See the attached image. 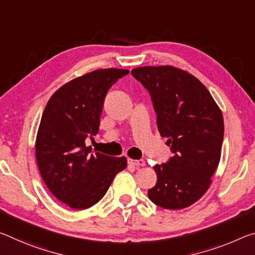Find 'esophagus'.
Listing matches in <instances>:
<instances>
[{
  "label": "esophagus",
  "instance_id": "1",
  "mask_svg": "<svg viewBox=\"0 0 255 255\" xmlns=\"http://www.w3.org/2000/svg\"><path fill=\"white\" fill-rule=\"evenodd\" d=\"M128 164L131 165L134 168H139L145 165V161L144 160H132V159H128Z\"/></svg>",
  "mask_w": 255,
  "mask_h": 255
}]
</instances>
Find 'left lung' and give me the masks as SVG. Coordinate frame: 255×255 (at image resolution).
<instances>
[{"label":"left lung","instance_id":"1","mask_svg":"<svg viewBox=\"0 0 255 255\" xmlns=\"http://www.w3.org/2000/svg\"><path fill=\"white\" fill-rule=\"evenodd\" d=\"M146 88L160 135L173 156L156 164L157 180L148 199L169 210L187 208L208 191L219 164L224 118L208 88L193 75L171 66L131 70Z\"/></svg>","mask_w":255,"mask_h":255}]
</instances>
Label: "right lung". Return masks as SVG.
Returning <instances> with one entry per match:
<instances>
[{"instance_id":"right-lung-1","label":"right lung","mask_w":255,"mask_h":255,"mask_svg":"<svg viewBox=\"0 0 255 255\" xmlns=\"http://www.w3.org/2000/svg\"><path fill=\"white\" fill-rule=\"evenodd\" d=\"M128 74L111 68L78 77L59 88L44 109L35 145L37 165L50 192L72 209L98 203L127 167L125 156L90 154L85 140L98 134L108 91Z\"/></svg>"}]
</instances>
